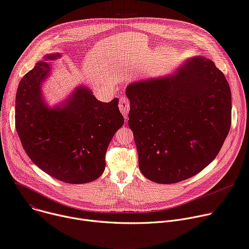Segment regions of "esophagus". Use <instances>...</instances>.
I'll return each instance as SVG.
<instances>
[{"mask_svg": "<svg viewBox=\"0 0 249 249\" xmlns=\"http://www.w3.org/2000/svg\"><path fill=\"white\" fill-rule=\"evenodd\" d=\"M118 106H119V109H120L121 113L123 114V116L125 117V119H127L128 113H129V110H130V102H129V100L127 98H125V97L120 98Z\"/></svg>", "mask_w": 249, "mask_h": 249, "instance_id": "34e87169", "label": "esophagus"}]
</instances>
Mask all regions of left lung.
I'll use <instances>...</instances> for the list:
<instances>
[{"mask_svg":"<svg viewBox=\"0 0 249 249\" xmlns=\"http://www.w3.org/2000/svg\"><path fill=\"white\" fill-rule=\"evenodd\" d=\"M126 95L139 168L152 182L175 184L198 174L230 132V84L203 56L188 58L168 76L130 83Z\"/></svg>","mask_w":249,"mask_h":249,"instance_id":"obj_1","label":"left lung"}]
</instances>
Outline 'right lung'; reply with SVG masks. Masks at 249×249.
Segmentation results:
<instances>
[{
    "label": "right lung",
    "mask_w": 249,
    "mask_h": 249,
    "mask_svg": "<svg viewBox=\"0 0 249 249\" xmlns=\"http://www.w3.org/2000/svg\"><path fill=\"white\" fill-rule=\"evenodd\" d=\"M52 53L21 78L16 94V129L30 159L40 170L67 184H85L105 169V155L115 132L124 124L118 99L97 100L79 85L60 104L44 102L41 85L51 71Z\"/></svg>",
    "instance_id": "add662e5"
}]
</instances>
